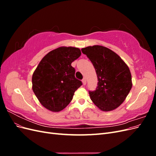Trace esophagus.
Returning a JSON list of instances; mask_svg holds the SVG:
<instances>
[{
  "mask_svg": "<svg viewBox=\"0 0 156 156\" xmlns=\"http://www.w3.org/2000/svg\"><path fill=\"white\" fill-rule=\"evenodd\" d=\"M82 83L83 85H85L86 83H87V79L85 78H83L82 80Z\"/></svg>",
  "mask_w": 156,
  "mask_h": 156,
  "instance_id": "1",
  "label": "esophagus"
}]
</instances>
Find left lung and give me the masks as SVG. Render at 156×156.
Returning a JSON list of instances; mask_svg holds the SVG:
<instances>
[{
  "label": "left lung",
  "mask_w": 156,
  "mask_h": 156,
  "mask_svg": "<svg viewBox=\"0 0 156 156\" xmlns=\"http://www.w3.org/2000/svg\"><path fill=\"white\" fill-rule=\"evenodd\" d=\"M81 51L91 61L98 80L96 90L89 92L91 100L101 111L116 109L124 101L132 87L129 67L116 53L105 47L88 46Z\"/></svg>",
  "instance_id": "obj_1"
}]
</instances>
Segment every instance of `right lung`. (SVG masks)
Instances as JSON below:
<instances>
[{
  "mask_svg": "<svg viewBox=\"0 0 156 156\" xmlns=\"http://www.w3.org/2000/svg\"><path fill=\"white\" fill-rule=\"evenodd\" d=\"M81 55L73 47H60L41 59L33 73L32 90L47 109L59 112L72 100L74 92L82 85L75 77L72 63Z\"/></svg>",
  "mask_w": 156,
  "mask_h": 156,
  "instance_id": "1",
  "label": "right lung"
}]
</instances>
